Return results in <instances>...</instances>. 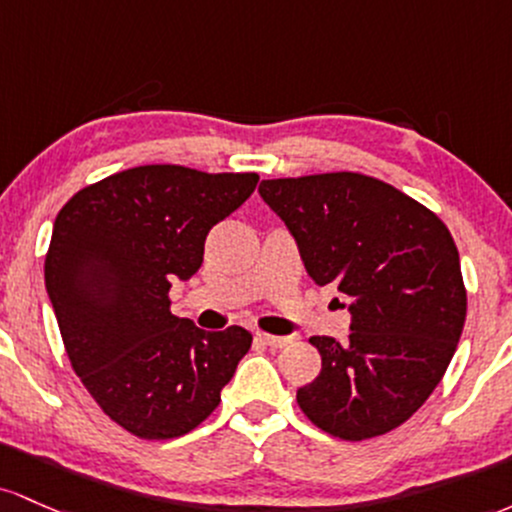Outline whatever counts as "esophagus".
Returning a JSON list of instances; mask_svg holds the SVG:
<instances>
[{
  "instance_id": "esophagus-1",
  "label": "esophagus",
  "mask_w": 512,
  "mask_h": 512,
  "mask_svg": "<svg viewBox=\"0 0 512 512\" xmlns=\"http://www.w3.org/2000/svg\"><path fill=\"white\" fill-rule=\"evenodd\" d=\"M258 341H261L263 346H271V348H285L287 343L292 341V338H287V336H271V333H258Z\"/></svg>"
}]
</instances>
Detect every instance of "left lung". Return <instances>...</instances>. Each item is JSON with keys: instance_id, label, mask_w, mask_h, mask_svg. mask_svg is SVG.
Segmentation results:
<instances>
[{"instance_id": "1", "label": "left lung", "mask_w": 512, "mask_h": 512, "mask_svg": "<svg viewBox=\"0 0 512 512\" xmlns=\"http://www.w3.org/2000/svg\"><path fill=\"white\" fill-rule=\"evenodd\" d=\"M317 285L348 304L350 336H312L317 380L297 389L314 426L341 440L399 428L438 387L467 317L450 229L426 205L353 171L258 186ZM338 302V300H336Z\"/></svg>"}]
</instances>
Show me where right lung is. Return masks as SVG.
Here are the masks:
<instances>
[{"label": "right lung", "mask_w": 512, "mask_h": 512, "mask_svg": "<svg viewBox=\"0 0 512 512\" xmlns=\"http://www.w3.org/2000/svg\"><path fill=\"white\" fill-rule=\"evenodd\" d=\"M256 183L258 174L135 166L57 212L45 287L67 358L103 413L137 438L198 428L249 353L241 326L203 331L171 314L169 290L198 271L208 232Z\"/></svg>", "instance_id": "add662e5"}]
</instances>
